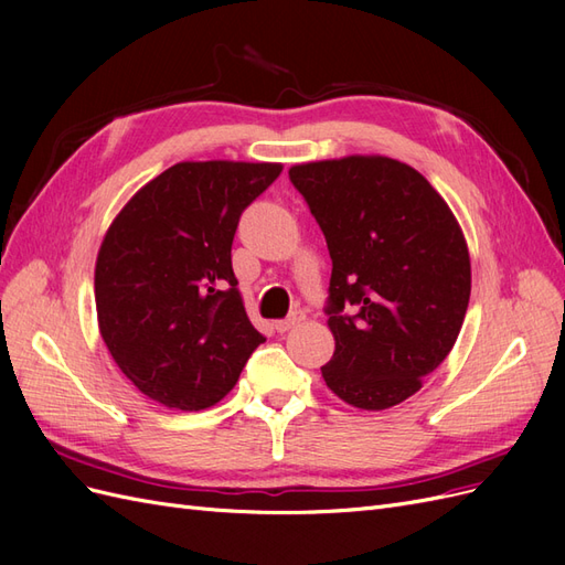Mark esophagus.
Returning a JSON list of instances; mask_svg holds the SVG:
<instances>
[{"instance_id":"1","label":"esophagus","mask_w":565,"mask_h":565,"mask_svg":"<svg viewBox=\"0 0 565 565\" xmlns=\"http://www.w3.org/2000/svg\"><path fill=\"white\" fill-rule=\"evenodd\" d=\"M306 320V316L301 313V311H295L292 316H287L285 320H278L276 322V330L280 332V334H285V332H289L292 328H297V324H301Z\"/></svg>"}]
</instances>
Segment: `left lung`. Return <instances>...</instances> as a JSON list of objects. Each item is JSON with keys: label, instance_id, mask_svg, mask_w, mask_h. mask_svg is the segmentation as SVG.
I'll return each instance as SVG.
<instances>
[{"label": "left lung", "instance_id": "1", "mask_svg": "<svg viewBox=\"0 0 565 565\" xmlns=\"http://www.w3.org/2000/svg\"><path fill=\"white\" fill-rule=\"evenodd\" d=\"M289 181L332 259L324 384L361 409L398 405L446 361L465 322L471 264L457 218L417 169L391 158L297 164Z\"/></svg>", "mask_w": 565, "mask_h": 565}]
</instances>
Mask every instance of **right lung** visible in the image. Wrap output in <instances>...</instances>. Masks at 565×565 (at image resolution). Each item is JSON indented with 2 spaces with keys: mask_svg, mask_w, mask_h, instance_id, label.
Listing matches in <instances>:
<instances>
[{
  "mask_svg": "<svg viewBox=\"0 0 565 565\" xmlns=\"http://www.w3.org/2000/svg\"><path fill=\"white\" fill-rule=\"evenodd\" d=\"M282 172L273 162H179L146 183L96 259V313L125 377L164 407L204 409L266 337L237 289V221Z\"/></svg>",
  "mask_w": 565,
  "mask_h": 565,
  "instance_id": "add662e5",
  "label": "right lung"
}]
</instances>
